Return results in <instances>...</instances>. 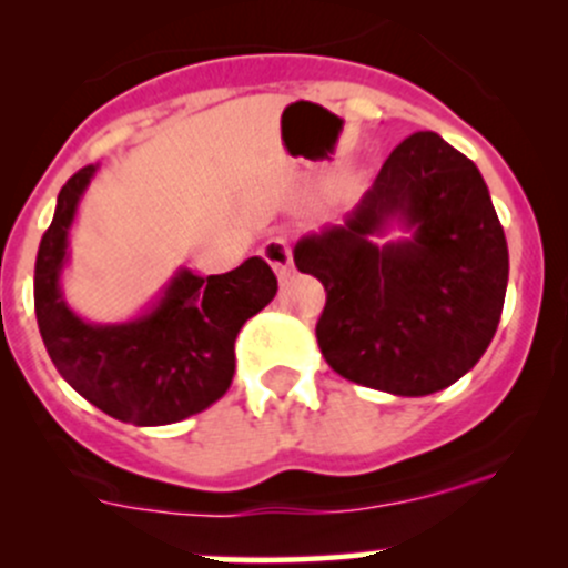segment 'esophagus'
Here are the masks:
<instances>
[{"mask_svg":"<svg viewBox=\"0 0 568 568\" xmlns=\"http://www.w3.org/2000/svg\"><path fill=\"white\" fill-rule=\"evenodd\" d=\"M261 255L266 257V263L274 268V274H277L280 280L288 277V274H291V244H288V239H285V236L266 239V242H263V247H261Z\"/></svg>","mask_w":568,"mask_h":568,"instance_id":"obj_1","label":"esophagus"}]
</instances>
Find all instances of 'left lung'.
I'll list each match as a JSON object with an SVG mask.
<instances>
[{
    "label": "left lung",
    "mask_w": 568,
    "mask_h": 568,
    "mask_svg": "<svg viewBox=\"0 0 568 568\" xmlns=\"http://www.w3.org/2000/svg\"><path fill=\"white\" fill-rule=\"evenodd\" d=\"M390 219L413 236L376 245ZM294 263L326 291L316 337L329 368L393 395L462 379L506 302L508 247L489 189L434 131L406 136L346 222L302 239Z\"/></svg>",
    "instance_id": "obj_1"
}]
</instances>
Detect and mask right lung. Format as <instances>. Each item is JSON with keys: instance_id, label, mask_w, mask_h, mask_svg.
<instances>
[{"instance_id": "obj_1", "label": "right lung", "mask_w": 568, "mask_h": 568, "mask_svg": "<svg viewBox=\"0 0 568 568\" xmlns=\"http://www.w3.org/2000/svg\"><path fill=\"white\" fill-rule=\"evenodd\" d=\"M95 175L93 164L68 178L43 233L36 261V316L40 337L62 379L109 417L134 426H168L209 409L227 393L236 371L244 321L277 294L263 257H247L225 274L197 277L181 268L162 300L125 324H90L65 305L60 272L68 231Z\"/></svg>"}]
</instances>
